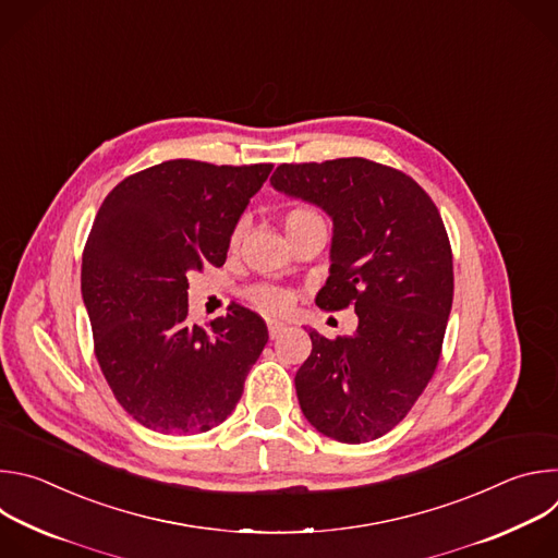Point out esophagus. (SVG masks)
Listing matches in <instances>:
<instances>
[{
    "label": "esophagus",
    "instance_id": "obj_1",
    "mask_svg": "<svg viewBox=\"0 0 558 558\" xmlns=\"http://www.w3.org/2000/svg\"><path fill=\"white\" fill-rule=\"evenodd\" d=\"M267 329H269V336H271V338H278V336L284 331V323H280V320H269V323H267Z\"/></svg>",
    "mask_w": 558,
    "mask_h": 558
}]
</instances>
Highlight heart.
Listing matches in <instances>:
<instances>
[{
	"label": "heart",
	"instance_id": "b5f03b06",
	"mask_svg": "<svg viewBox=\"0 0 558 558\" xmlns=\"http://www.w3.org/2000/svg\"><path fill=\"white\" fill-rule=\"evenodd\" d=\"M284 227H287V233L311 229V227H325V218L320 216V211L308 205H291L284 214ZM245 231H247V220H238L231 231V247H238L243 243ZM250 298L256 306L269 313H280L291 304V293L276 284H260L252 289Z\"/></svg>",
	"mask_w": 558,
	"mask_h": 558
}]
</instances>
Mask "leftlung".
Returning <instances> with one entry per match:
<instances>
[{"label":"left lung","mask_w":558,"mask_h":558,"mask_svg":"<svg viewBox=\"0 0 558 558\" xmlns=\"http://www.w3.org/2000/svg\"><path fill=\"white\" fill-rule=\"evenodd\" d=\"M271 185L331 216V267L315 304L357 313L353 336L308 329L300 409L331 439L373 441L409 415L439 362L454 287L444 220L411 177L357 156L284 163Z\"/></svg>","instance_id":"obj_1"}]
</instances>
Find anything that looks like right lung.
Returning <instances> with one entry per match:
<instances>
[{"mask_svg": "<svg viewBox=\"0 0 558 558\" xmlns=\"http://www.w3.org/2000/svg\"><path fill=\"white\" fill-rule=\"evenodd\" d=\"M274 166L190 158L121 181L104 201L82 263V295L99 366L117 402L163 435L222 424L269 333L231 304L209 329L190 325L187 274L222 267L231 231Z\"/></svg>", "mask_w": 558, "mask_h": 558, "instance_id": "1", "label": "right lung"}]
</instances>
